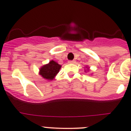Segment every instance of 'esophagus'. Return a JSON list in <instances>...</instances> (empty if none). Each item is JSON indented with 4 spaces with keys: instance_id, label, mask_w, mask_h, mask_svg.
<instances>
[{
    "instance_id": "34e87169",
    "label": "esophagus",
    "mask_w": 131,
    "mask_h": 131,
    "mask_svg": "<svg viewBox=\"0 0 131 131\" xmlns=\"http://www.w3.org/2000/svg\"><path fill=\"white\" fill-rule=\"evenodd\" d=\"M76 63V61H75V60H72V61H68V63Z\"/></svg>"
}]
</instances>
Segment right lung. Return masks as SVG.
I'll return each mask as SVG.
<instances>
[{
	"label": "right lung",
	"instance_id": "add662e5",
	"mask_svg": "<svg viewBox=\"0 0 131 131\" xmlns=\"http://www.w3.org/2000/svg\"><path fill=\"white\" fill-rule=\"evenodd\" d=\"M61 66L54 61H51L48 64L43 65L40 70V75L43 78L51 80L59 72Z\"/></svg>",
	"mask_w": 131,
	"mask_h": 131
}]
</instances>
